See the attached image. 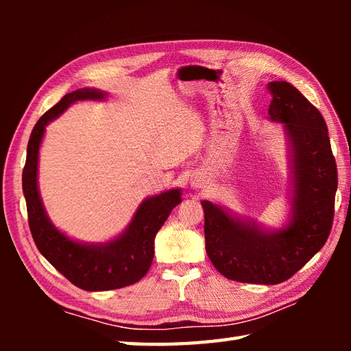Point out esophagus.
Wrapping results in <instances>:
<instances>
[{"label": "esophagus", "instance_id": "34e87169", "mask_svg": "<svg viewBox=\"0 0 351 351\" xmlns=\"http://www.w3.org/2000/svg\"><path fill=\"white\" fill-rule=\"evenodd\" d=\"M193 184H195V182H193Z\"/></svg>", "mask_w": 351, "mask_h": 351}]
</instances>
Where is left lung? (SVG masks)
I'll list each match as a JSON object with an SVG mask.
<instances>
[{
  "instance_id": "obj_1",
  "label": "left lung",
  "mask_w": 351,
  "mask_h": 351,
  "mask_svg": "<svg viewBox=\"0 0 351 351\" xmlns=\"http://www.w3.org/2000/svg\"><path fill=\"white\" fill-rule=\"evenodd\" d=\"M268 116L283 125L291 171L287 226L268 230L202 200L205 249L213 265L237 282L276 285L289 279L329 238L338 170L322 113L287 81L268 83Z\"/></svg>"
}]
</instances>
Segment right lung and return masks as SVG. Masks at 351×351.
Instances as JSON below:
<instances>
[{"label":"right lung","mask_w":351,"mask_h":351,"mask_svg":"<svg viewBox=\"0 0 351 351\" xmlns=\"http://www.w3.org/2000/svg\"><path fill=\"white\" fill-rule=\"evenodd\" d=\"M106 98V92L87 87L64 95L34 125L27 146L25 167L22 171L28 225L37 249L66 279L86 291L123 288L143 278L152 264L156 232L167 220L171 210L181 204L180 189L146 197L137 208L128 228L107 243H80L52 225L37 187V164L45 128L73 102L102 101Z\"/></svg>","instance_id":"right-lung-1"}]
</instances>
